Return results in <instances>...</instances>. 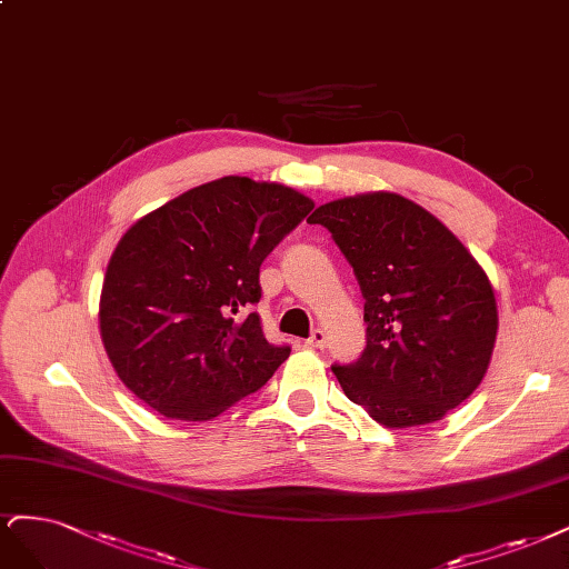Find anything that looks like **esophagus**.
<instances>
[{"instance_id": "34e87169", "label": "esophagus", "mask_w": 569, "mask_h": 569, "mask_svg": "<svg viewBox=\"0 0 569 569\" xmlns=\"http://www.w3.org/2000/svg\"><path fill=\"white\" fill-rule=\"evenodd\" d=\"M306 343H308L310 348H318V350H322V348L327 346V335H325L322 329H316V331H312L310 339H308Z\"/></svg>"}]
</instances>
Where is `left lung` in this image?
Here are the masks:
<instances>
[{
    "label": "left lung",
    "mask_w": 569,
    "mask_h": 569,
    "mask_svg": "<svg viewBox=\"0 0 569 569\" xmlns=\"http://www.w3.org/2000/svg\"><path fill=\"white\" fill-rule=\"evenodd\" d=\"M325 226L356 272L367 348L335 365L348 400L386 428L440 421L480 386L499 316L495 289L457 234L396 192L327 202Z\"/></svg>",
    "instance_id": "1"
}]
</instances>
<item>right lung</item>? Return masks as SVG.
<instances>
[{"mask_svg":"<svg viewBox=\"0 0 569 569\" xmlns=\"http://www.w3.org/2000/svg\"><path fill=\"white\" fill-rule=\"evenodd\" d=\"M316 207L299 190L223 176L136 221L101 291V339L117 377L167 419L209 421L289 358L266 341L259 268Z\"/></svg>","mask_w":569,"mask_h":569,"instance_id":"1","label":"right lung"}]
</instances>
